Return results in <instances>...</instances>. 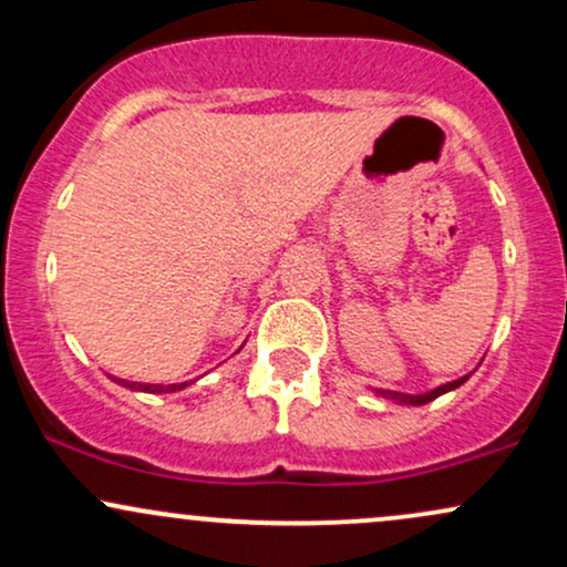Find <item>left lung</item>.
<instances>
[{
	"instance_id": "1",
	"label": "left lung",
	"mask_w": 567,
	"mask_h": 567,
	"mask_svg": "<svg viewBox=\"0 0 567 567\" xmlns=\"http://www.w3.org/2000/svg\"><path fill=\"white\" fill-rule=\"evenodd\" d=\"M466 379H470V375H464V379H458V381L445 383V386H437V389H434V392H429V394H402V392H381V394H383V396H389V400L405 402V405H426V402L437 400L440 394H445V392H451V389L461 386V383H464Z\"/></svg>"
}]
</instances>
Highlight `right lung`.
Masks as SVG:
<instances>
[{"instance_id": "obj_1", "label": "right lung", "mask_w": 567, "mask_h": 567, "mask_svg": "<svg viewBox=\"0 0 567 567\" xmlns=\"http://www.w3.org/2000/svg\"><path fill=\"white\" fill-rule=\"evenodd\" d=\"M122 383H125V386H130V389H141V392H152V394L178 392V389L186 386V383H165V386H162V383H130V381H122Z\"/></svg>"}]
</instances>
